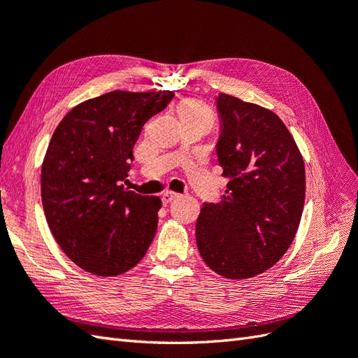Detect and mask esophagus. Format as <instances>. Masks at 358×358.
<instances>
[{"label":"esophagus","mask_w":358,"mask_h":358,"mask_svg":"<svg viewBox=\"0 0 358 358\" xmlns=\"http://www.w3.org/2000/svg\"><path fill=\"white\" fill-rule=\"evenodd\" d=\"M173 199H177V194L175 192H164L163 195H162V201H163V204H167V203H171Z\"/></svg>","instance_id":"34e87169"}]
</instances>
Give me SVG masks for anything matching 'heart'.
I'll use <instances>...</instances> for the list:
<instances>
[{
	"label": "heart",
	"mask_w": 358,
	"mask_h": 358,
	"mask_svg": "<svg viewBox=\"0 0 358 358\" xmlns=\"http://www.w3.org/2000/svg\"><path fill=\"white\" fill-rule=\"evenodd\" d=\"M178 113L181 120H191V118H206L209 120V110L199 101L194 100H185L178 106Z\"/></svg>",
	"instance_id": "obj_1"
}]
</instances>
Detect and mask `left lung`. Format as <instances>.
<instances>
[{
    "mask_svg": "<svg viewBox=\"0 0 358 358\" xmlns=\"http://www.w3.org/2000/svg\"><path fill=\"white\" fill-rule=\"evenodd\" d=\"M215 144L229 177L220 203H204L195 237L209 268L231 280L268 271L291 246L305 206V163L275 113L218 94Z\"/></svg>",
    "mask_w": 358,
    "mask_h": 358,
    "instance_id": "left-lung-1",
    "label": "left lung"
}]
</instances>
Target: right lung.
<instances>
[{"mask_svg":"<svg viewBox=\"0 0 358 358\" xmlns=\"http://www.w3.org/2000/svg\"><path fill=\"white\" fill-rule=\"evenodd\" d=\"M173 95L113 90L75 106L53 132L41 167L43 208L59 248L81 269L120 275L148 252L162 200L121 181L144 123Z\"/></svg>","mask_w":358,"mask_h":358,"instance_id":"obj_1","label":"right lung"}]
</instances>
